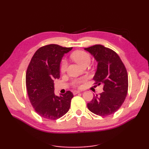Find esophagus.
Wrapping results in <instances>:
<instances>
[{
	"label": "esophagus",
	"instance_id": "esophagus-1",
	"mask_svg": "<svg viewBox=\"0 0 149 149\" xmlns=\"http://www.w3.org/2000/svg\"><path fill=\"white\" fill-rule=\"evenodd\" d=\"M81 91H77V90H75V91H73V94L74 95H76L79 93H80Z\"/></svg>",
	"mask_w": 149,
	"mask_h": 149
}]
</instances>
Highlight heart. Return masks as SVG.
Listing matches in <instances>:
<instances>
[{
	"instance_id": "b5f03b06",
	"label": "heart",
	"mask_w": 149,
	"mask_h": 149,
	"mask_svg": "<svg viewBox=\"0 0 149 149\" xmlns=\"http://www.w3.org/2000/svg\"><path fill=\"white\" fill-rule=\"evenodd\" d=\"M71 58L74 60L75 62H76L77 64L79 65L80 66H83L84 64H86V63H90L91 61V58L90 55L88 54L84 51H76L72 54L71 55ZM66 68H67V62H66V60L63 59L62 60L61 63V66H60V70L61 72L64 73ZM86 77H83L77 79H74L72 81V85L74 87L77 88H80L82 84L85 83L86 81Z\"/></svg>"
}]
</instances>
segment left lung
Masks as SVG:
<instances>
[{"label":"left lung","instance_id":"8db88e82","mask_svg":"<svg viewBox=\"0 0 149 149\" xmlns=\"http://www.w3.org/2000/svg\"><path fill=\"white\" fill-rule=\"evenodd\" d=\"M84 50L89 52L98 63L93 77L95 84H102V93L93 96L88 108L101 116L115 113L124 102L128 91L127 70L119 56L102 45H95Z\"/></svg>","mask_w":149,"mask_h":149}]
</instances>
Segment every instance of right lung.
Instances as JSON below:
<instances>
[{
    "mask_svg": "<svg viewBox=\"0 0 149 149\" xmlns=\"http://www.w3.org/2000/svg\"><path fill=\"white\" fill-rule=\"evenodd\" d=\"M72 47L50 44L34 53L26 72V88L35 111L44 118L56 120L68 111L74 95L70 91L56 96L54 80L60 77L59 66L65 54Z\"/></svg>",
    "mask_w": 149,
    "mask_h": 149,
    "instance_id": "obj_1",
    "label": "right lung"
}]
</instances>
